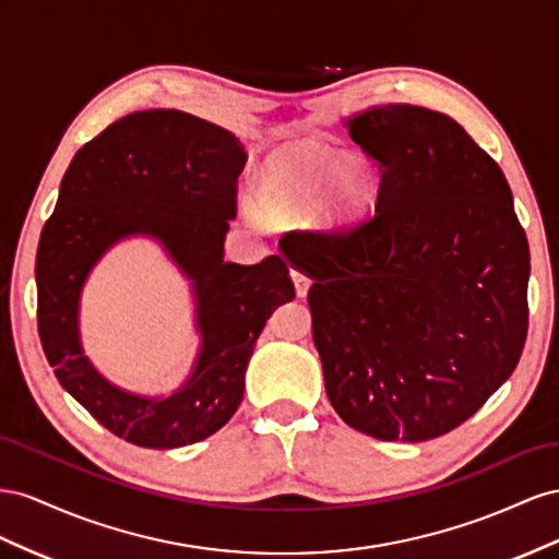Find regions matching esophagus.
<instances>
[{
  "instance_id": "34e87169",
  "label": "esophagus",
  "mask_w": 559,
  "mask_h": 559,
  "mask_svg": "<svg viewBox=\"0 0 559 559\" xmlns=\"http://www.w3.org/2000/svg\"><path fill=\"white\" fill-rule=\"evenodd\" d=\"M290 276H293V281H295V290H297V295H299V297H305V295H307V290H309V285H311V278L305 274V271H299V269H293V271H290Z\"/></svg>"
}]
</instances>
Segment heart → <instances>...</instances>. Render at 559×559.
<instances>
[{"mask_svg":"<svg viewBox=\"0 0 559 559\" xmlns=\"http://www.w3.org/2000/svg\"><path fill=\"white\" fill-rule=\"evenodd\" d=\"M328 199L332 225H356L374 209L370 170L337 152L295 142L271 152L254 175V205L266 217L293 219L321 209Z\"/></svg>","mask_w":559,"mask_h":559,"instance_id":"b5f03b06","label":"heart"}]
</instances>
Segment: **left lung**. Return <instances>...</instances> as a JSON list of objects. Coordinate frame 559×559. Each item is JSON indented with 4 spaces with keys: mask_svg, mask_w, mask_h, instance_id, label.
Wrapping results in <instances>:
<instances>
[{
    "mask_svg": "<svg viewBox=\"0 0 559 559\" xmlns=\"http://www.w3.org/2000/svg\"><path fill=\"white\" fill-rule=\"evenodd\" d=\"M381 170L374 217L297 238L334 412L377 440L450 433L513 374L527 340L530 246L499 164L417 105L348 123Z\"/></svg>",
    "mask_w": 559,
    "mask_h": 559,
    "instance_id": "1",
    "label": "left lung"
}]
</instances>
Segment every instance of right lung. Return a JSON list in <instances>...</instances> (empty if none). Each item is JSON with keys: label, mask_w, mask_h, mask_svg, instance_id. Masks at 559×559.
I'll return each instance as SVG.
<instances>
[{"label": "right lung", "mask_w": 559, "mask_h": 559, "mask_svg": "<svg viewBox=\"0 0 559 559\" xmlns=\"http://www.w3.org/2000/svg\"><path fill=\"white\" fill-rule=\"evenodd\" d=\"M241 140L178 109L115 121L79 150L60 182L37 248V325L60 386L111 433L138 448L173 450L225 426L243 401L246 368L262 328L295 297L278 254L225 262L236 217ZM152 235L192 281L202 348L170 396L147 399L107 382L83 356L78 299L90 269L126 235Z\"/></svg>", "instance_id": "1"}]
</instances>
